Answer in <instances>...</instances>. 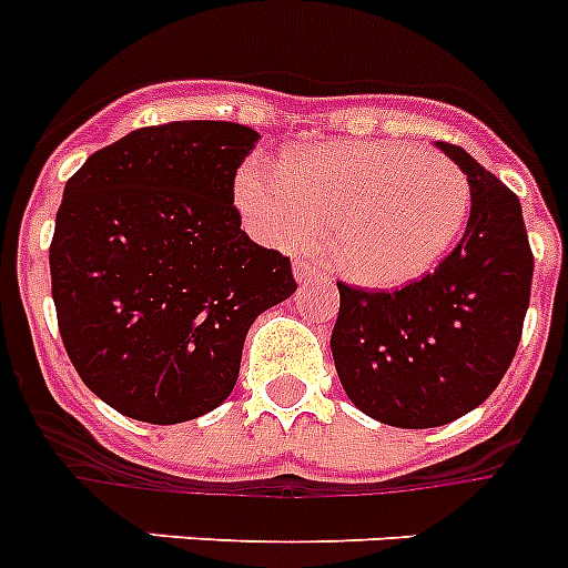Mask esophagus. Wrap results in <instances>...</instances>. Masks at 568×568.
<instances>
[{"label":"esophagus","instance_id":"1","mask_svg":"<svg viewBox=\"0 0 568 568\" xmlns=\"http://www.w3.org/2000/svg\"><path fill=\"white\" fill-rule=\"evenodd\" d=\"M295 278H298V284H304V287H307V284H324V281H327V275H321L313 264H304V261H298V264H295Z\"/></svg>","mask_w":568,"mask_h":568}]
</instances>
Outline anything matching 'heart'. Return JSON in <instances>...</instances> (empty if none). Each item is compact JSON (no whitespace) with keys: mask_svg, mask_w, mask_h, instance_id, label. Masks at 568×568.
<instances>
[{"mask_svg":"<svg viewBox=\"0 0 568 568\" xmlns=\"http://www.w3.org/2000/svg\"><path fill=\"white\" fill-rule=\"evenodd\" d=\"M235 202L278 247H313L327 227L341 275L364 287H404L453 253L469 222L471 184L444 153L353 139L293 150L278 173L247 164Z\"/></svg>","mask_w":568,"mask_h":568,"instance_id":"1","label":"heart"}]
</instances>
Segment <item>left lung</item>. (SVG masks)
Here are the masks:
<instances>
[{
	"label": "left lung",
	"mask_w": 568,
	"mask_h": 568,
	"mask_svg": "<svg viewBox=\"0 0 568 568\" xmlns=\"http://www.w3.org/2000/svg\"><path fill=\"white\" fill-rule=\"evenodd\" d=\"M438 148L471 184L464 239L395 293L338 284L329 338L349 400L400 429L444 426L495 393L518 353L535 270L518 195L458 144Z\"/></svg>",
	"instance_id": "1"
}]
</instances>
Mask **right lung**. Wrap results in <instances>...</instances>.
<instances>
[{"label":"right lung","mask_w":568,"mask_h":568,"mask_svg":"<svg viewBox=\"0 0 568 568\" xmlns=\"http://www.w3.org/2000/svg\"><path fill=\"white\" fill-rule=\"evenodd\" d=\"M255 142L235 122L139 128L64 184L50 241L59 333L115 413L162 426L213 413L253 321L298 287L287 255L250 241L233 204Z\"/></svg>","instance_id":"right-lung-1"}]
</instances>
